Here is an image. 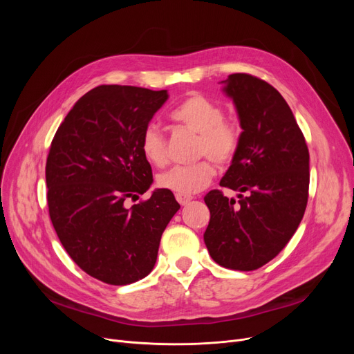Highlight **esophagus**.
I'll return each instance as SVG.
<instances>
[{
  "instance_id": "esophagus-1",
  "label": "esophagus",
  "mask_w": 354,
  "mask_h": 354,
  "mask_svg": "<svg viewBox=\"0 0 354 354\" xmlns=\"http://www.w3.org/2000/svg\"><path fill=\"white\" fill-rule=\"evenodd\" d=\"M175 196H176V201L180 203L182 207L188 205V203L194 199V196H192V195H183V194H176Z\"/></svg>"
}]
</instances>
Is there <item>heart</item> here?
I'll list each match as a JSON object with an SVG mask.
<instances>
[{"label": "heart", "instance_id": "b5f03b06", "mask_svg": "<svg viewBox=\"0 0 354 354\" xmlns=\"http://www.w3.org/2000/svg\"><path fill=\"white\" fill-rule=\"evenodd\" d=\"M171 119L198 133L195 155L209 156L218 163L230 162L239 147L241 130L234 120L224 119V110L214 100L192 93L182 99L171 111ZM143 158L156 167L167 163L166 140L162 130L151 123L140 135ZM215 165L203 159L192 165L175 166L158 176V185L175 194L191 195L205 189L215 176Z\"/></svg>", "mask_w": 354, "mask_h": 354}]
</instances>
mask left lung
Here are the masks:
<instances>
[{"instance_id": "1", "label": "left lung", "mask_w": 354, "mask_h": 354, "mask_svg": "<svg viewBox=\"0 0 354 354\" xmlns=\"http://www.w3.org/2000/svg\"><path fill=\"white\" fill-rule=\"evenodd\" d=\"M221 83L243 132L219 185L238 191L239 199L218 189L207 194L211 219L203 241L219 266L252 271L278 255L300 225L310 155L290 106L271 84L244 73L230 74Z\"/></svg>"}]
</instances>
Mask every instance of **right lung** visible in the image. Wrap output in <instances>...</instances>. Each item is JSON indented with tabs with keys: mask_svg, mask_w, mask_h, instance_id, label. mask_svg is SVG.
<instances>
[{
	"mask_svg": "<svg viewBox=\"0 0 354 354\" xmlns=\"http://www.w3.org/2000/svg\"><path fill=\"white\" fill-rule=\"evenodd\" d=\"M167 97V90L99 86L76 102L51 142L46 182L53 227L73 261L111 286L152 271L160 236L180 208L167 189L126 205L153 183L140 135Z\"/></svg>",
	"mask_w": 354,
	"mask_h": 354,
	"instance_id": "add662e5",
	"label": "right lung"
}]
</instances>
